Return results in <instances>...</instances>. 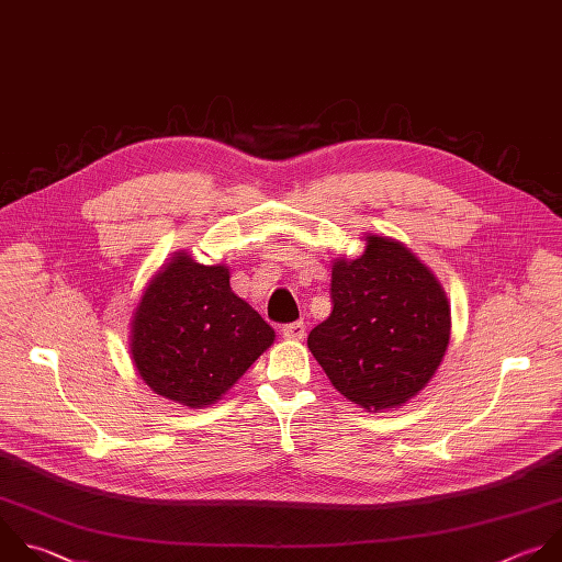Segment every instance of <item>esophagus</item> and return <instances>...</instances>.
<instances>
[{
	"mask_svg": "<svg viewBox=\"0 0 562 562\" xmlns=\"http://www.w3.org/2000/svg\"><path fill=\"white\" fill-rule=\"evenodd\" d=\"M282 335H284L286 339H304V335H306V326H304V322H291V324H284V326H282Z\"/></svg>",
	"mask_w": 562,
	"mask_h": 562,
	"instance_id": "34e87169",
	"label": "esophagus"
}]
</instances>
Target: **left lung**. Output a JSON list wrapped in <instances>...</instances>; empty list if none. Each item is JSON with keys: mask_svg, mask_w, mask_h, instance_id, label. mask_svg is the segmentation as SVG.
Masks as SVG:
<instances>
[{"mask_svg": "<svg viewBox=\"0 0 562 562\" xmlns=\"http://www.w3.org/2000/svg\"><path fill=\"white\" fill-rule=\"evenodd\" d=\"M330 300L306 344L346 400L378 413L428 386L450 344V302L408 247L366 236L359 258L333 262Z\"/></svg>", "mask_w": 562, "mask_h": 562, "instance_id": "obj_1", "label": "left lung"}]
</instances>
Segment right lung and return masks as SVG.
I'll return each mask as SVG.
<instances>
[{"label":"right lung","instance_id":"1","mask_svg":"<svg viewBox=\"0 0 562 562\" xmlns=\"http://www.w3.org/2000/svg\"><path fill=\"white\" fill-rule=\"evenodd\" d=\"M273 328L229 286V269L173 254L134 311L130 352L143 382L190 408L221 400L273 344Z\"/></svg>","mask_w":562,"mask_h":562}]
</instances>
